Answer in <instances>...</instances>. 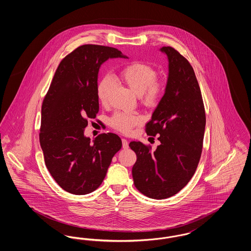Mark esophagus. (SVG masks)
<instances>
[{
    "mask_svg": "<svg viewBox=\"0 0 251 251\" xmlns=\"http://www.w3.org/2000/svg\"><path fill=\"white\" fill-rule=\"evenodd\" d=\"M122 147L123 149H128L129 148V142L126 139H122Z\"/></svg>",
    "mask_w": 251,
    "mask_h": 251,
    "instance_id": "obj_1",
    "label": "esophagus"
}]
</instances>
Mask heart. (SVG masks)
Instances as JSON below:
<instances>
[{
  "label": "heart",
  "mask_w": 251,
  "mask_h": 251,
  "mask_svg": "<svg viewBox=\"0 0 251 251\" xmlns=\"http://www.w3.org/2000/svg\"><path fill=\"white\" fill-rule=\"evenodd\" d=\"M121 80L137 96H142L148 102H153L162 93L161 84L155 82L156 72L143 63H132L124 67L120 72ZM113 88V81L104 77L97 87L98 99L101 103H106ZM141 121V118L127 113H118L111 120L113 126L122 132L128 133L132 127Z\"/></svg>",
  "instance_id": "b5f03b06"
}]
</instances>
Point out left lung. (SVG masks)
I'll use <instances>...</instances> for the list:
<instances>
[{
    "instance_id": "left-lung-1",
    "label": "left lung",
    "mask_w": 251,
    "mask_h": 251,
    "mask_svg": "<svg viewBox=\"0 0 251 251\" xmlns=\"http://www.w3.org/2000/svg\"><path fill=\"white\" fill-rule=\"evenodd\" d=\"M168 61L165 93L151 120L149 135L160 134L155 151L132 141L135 187L145 196L164 200L180 191L191 179L201 155L206 117L201 88L190 63L171 47H162Z\"/></svg>"
}]
</instances>
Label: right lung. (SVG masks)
<instances>
[{
	"label": "right lung",
	"mask_w": 251,
	"mask_h": 251,
	"mask_svg": "<svg viewBox=\"0 0 251 251\" xmlns=\"http://www.w3.org/2000/svg\"><path fill=\"white\" fill-rule=\"evenodd\" d=\"M128 58L118 49L83 45L67 55L50 85L41 108L40 146L50 175L74 195L95 191L122 142L116 133L84 135L87 119L99 112L98 75L108 59Z\"/></svg>",
	"instance_id": "1"
}]
</instances>
